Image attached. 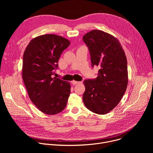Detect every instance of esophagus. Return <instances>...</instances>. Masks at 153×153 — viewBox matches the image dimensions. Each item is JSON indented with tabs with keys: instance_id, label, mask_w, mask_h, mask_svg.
Masks as SVG:
<instances>
[{
	"instance_id": "esophagus-1",
	"label": "esophagus",
	"mask_w": 153,
	"mask_h": 153,
	"mask_svg": "<svg viewBox=\"0 0 153 153\" xmlns=\"http://www.w3.org/2000/svg\"><path fill=\"white\" fill-rule=\"evenodd\" d=\"M71 82H72V83H73V85H77V84H79V83H82V82H78V81H76V80H73Z\"/></svg>"
}]
</instances>
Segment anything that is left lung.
<instances>
[{"instance_id":"obj_1","label":"left lung","mask_w":153,"mask_h":153,"mask_svg":"<svg viewBox=\"0 0 153 153\" xmlns=\"http://www.w3.org/2000/svg\"><path fill=\"white\" fill-rule=\"evenodd\" d=\"M83 40L89 48L92 67L99 68L96 79L84 80L83 101L91 111L105 114L119 104L127 88L125 53L116 37L101 30L87 33Z\"/></svg>"}]
</instances>
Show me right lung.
Returning <instances> with one entry per match:
<instances>
[{
	"label": "right lung",
	"mask_w": 153,
	"mask_h": 153,
	"mask_svg": "<svg viewBox=\"0 0 153 153\" xmlns=\"http://www.w3.org/2000/svg\"><path fill=\"white\" fill-rule=\"evenodd\" d=\"M70 45L62 36L44 34L33 39L24 53L22 73L28 96L48 115L62 111L70 94V82L52 77L61 54Z\"/></svg>",
	"instance_id": "1"
}]
</instances>
